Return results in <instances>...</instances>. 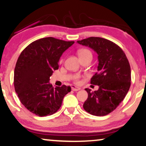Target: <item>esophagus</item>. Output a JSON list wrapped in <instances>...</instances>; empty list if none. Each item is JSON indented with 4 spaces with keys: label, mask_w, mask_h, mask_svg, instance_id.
I'll return each instance as SVG.
<instances>
[{
    "label": "esophagus",
    "mask_w": 146,
    "mask_h": 146,
    "mask_svg": "<svg viewBox=\"0 0 146 146\" xmlns=\"http://www.w3.org/2000/svg\"><path fill=\"white\" fill-rule=\"evenodd\" d=\"M71 87V89H72V90H73V91H79V90H80V89H81L80 87H76V86H75V85H72Z\"/></svg>",
    "instance_id": "obj_1"
}]
</instances>
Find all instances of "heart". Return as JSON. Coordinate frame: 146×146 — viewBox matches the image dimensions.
<instances>
[{
	"mask_svg": "<svg viewBox=\"0 0 146 146\" xmlns=\"http://www.w3.org/2000/svg\"><path fill=\"white\" fill-rule=\"evenodd\" d=\"M78 55L79 58L81 57H92V54H91V51L88 49H81L78 52ZM79 78V76H76L75 77V80L77 82L78 81V79Z\"/></svg>",
	"mask_w": 146,
	"mask_h": 146,
	"instance_id": "heart-1",
	"label": "heart"
}]
</instances>
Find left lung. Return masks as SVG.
Segmentation results:
<instances>
[{
  "instance_id": "obj_1",
  "label": "left lung",
  "mask_w": 146,
  "mask_h": 146,
  "mask_svg": "<svg viewBox=\"0 0 146 146\" xmlns=\"http://www.w3.org/2000/svg\"><path fill=\"white\" fill-rule=\"evenodd\" d=\"M77 42L88 46L98 54V73L91 83L98 85L91 92L85 89L88 98L83 108L91 115L104 116L113 111L121 103L131 85V69L125 54L110 40L101 37H89Z\"/></svg>"
}]
</instances>
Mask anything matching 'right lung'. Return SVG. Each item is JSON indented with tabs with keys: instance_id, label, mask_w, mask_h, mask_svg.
<instances>
[{
	"instance_id": "obj_1",
	"label": "right lung",
	"mask_w": 146,
	"mask_h": 146,
	"mask_svg": "<svg viewBox=\"0 0 146 146\" xmlns=\"http://www.w3.org/2000/svg\"><path fill=\"white\" fill-rule=\"evenodd\" d=\"M53 37L40 38L21 53L14 72V85L22 104L38 116L50 115L61 108L71 87L54 88L49 83L53 71L58 69L63 53L74 44Z\"/></svg>"
}]
</instances>
